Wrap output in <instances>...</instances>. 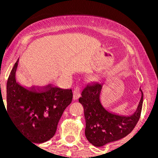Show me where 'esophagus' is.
<instances>
[{
  "label": "esophagus",
  "instance_id": "34e87169",
  "mask_svg": "<svg viewBox=\"0 0 158 158\" xmlns=\"http://www.w3.org/2000/svg\"><path fill=\"white\" fill-rule=\"evenodd\" d=\"M81 95V89L79 87H76L75 89L73 90V99L74 100H77L80 97Z\"/></svg>",
  "mask_w": 158,
  "mask_h": 158
}]
</instances>
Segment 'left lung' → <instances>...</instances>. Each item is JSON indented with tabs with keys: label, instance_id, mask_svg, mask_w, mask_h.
I'll return each mask as SVG.
<instances>
[{
	"label": "left lung",
	"instance_id": "obj_1",
	"mask_svg": "<svg viewBox=\"0 0 158 158\" xmlns=\"http://www.w3.org/2000/svg\"><path fill=\"white\" fill-rule=\"evenodd\" d=\"M102 85H87L81 92L79 102L84 108L85 134L87 139L96 147H101L126 137L134 129L142 110L143 94L136 111L131 116H120L108 111L100 101Z\"/></svg>",
	"mask_w": 158,
	"mask_h": 158
}]
</instances>
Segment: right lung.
Returning <instances> with one entry per match:
<instances>
[{"label":"right lung","instance_id":"right-lung-1","mask_svg":"<svg viewBox=\"0 0 158 158\" xmlns=\"http://www.w3.org/2000/svg\"><path fill=\"white\" fill-rule=\"evenodd\" d=\"M17 67L16 62L6 83L7 113L27 138L33 143H44L55 135L63 112L72 102V90L27 88L16 81Z\"/></svg>","mask_w":158,"mask_h":158}]
</instances>
